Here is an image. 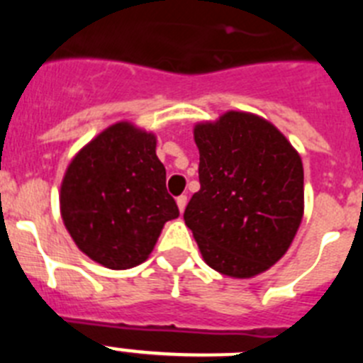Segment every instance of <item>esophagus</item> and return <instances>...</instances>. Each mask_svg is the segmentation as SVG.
<instances>
[{
    "label": "esophagus",
    "mask_w": 363,
    "mask_h": 363,
    "mask_svg": "<svg viewBox=\"0 0 363 363\" xmlns=\"http://www.w3.org/2000/svg\"><path fill=\"white\" fill-rule=\"evenodd\" d=\"M176 203H178L179 213H184L185 207H187V196H185V194H182V196H178V198H176Z\"/></svg>",
    "instance_id": "1"
}]
</instances>
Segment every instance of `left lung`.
<instances>
[{
  "label": "left lung",
  "instance_id": "left-lung-1",
  "mask_svg": "<svg viewBox=\"0 0 363 363\" xmlns=\"http://www.w3.org/2000/svg\"><path fill=\"white\" fill-rule=\"evenodd\" d=\"M200 191L184 213L205 264L230 278L267 271L303 216V165L264 118L229 111L194 127Z\"/></svg>",
  "mask_w": 363,
  "mask_h": 363
}]
</instances>
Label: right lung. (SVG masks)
I'll return each mask as SVG.
<instances>
[{
  "label": "right lung",
  "instance_id": "right-lung-1",
  "mask_svg": "<svg viewBox=\"0 0 363 363\" xmlns=\"http://www.w3.org/2000/svg\"><path fill=\"white\" fill-rule=\"evenodd\" d=\"M60 209L74 243L96 264L114 271L143 264L163 225L179 216L156 136L129 121L99 133L67 167Z\"/></svg>",
  "mask_w": 363,
  "mask_h": 363
}]
</instances>
